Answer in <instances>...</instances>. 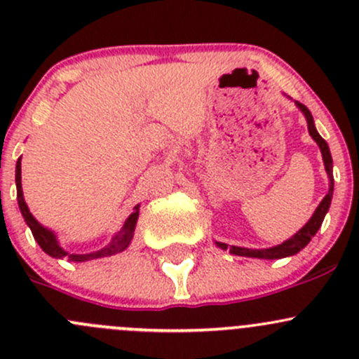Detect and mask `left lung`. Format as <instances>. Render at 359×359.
<instances>
[{"label":"left lung","mask_w":359,"mask_h":359,"mask_svg":"<svg viewBox=\"0 0 359 359\" xmlns=\"http://www.w3.org/2000/svg\"><path fill=\"white\" fill-rule=\"evenodd\" d=\"M297 107L302 111V114L306 116V121H307V130H309V135L316 140V144L320 146L321 151V156H323V163H325V170L328 173V180H330V189H328L327 196L321 200L318 208L314 210L313 217L309 219V222L295 233L290 240L283 241L281 245H276V247H271V248H260V250H253V248H241V247H227L226 243H220V241H215V245L222 250H229L233 255H240V257H253V259H267V260H273V259H283V257H290L299 253L300 250L306 247L311 240H313L314 234L318 233V229L321 227L323 224L325 215H327L328 208H330V203H332V196H334V173H332V168H334V161H332V154L330 149H328V144L325 142L323 137L318 133L316 126H314V119L311 111L307 109L304 104L295 102Z\"/></svg>","instance_id":"obj_1"}]
</instances>
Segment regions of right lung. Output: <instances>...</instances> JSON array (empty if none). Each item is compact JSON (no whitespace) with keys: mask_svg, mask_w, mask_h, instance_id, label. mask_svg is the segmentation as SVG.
<instances>
[{"mask_svg":"<svg viewBox=\"0 0 359 359\" xmlns=\"http://www.w3.org/2000/svg\"><path fill=\"white\" fill-rule=\"evenodd\" d=\"M20 179H22V177H20V158H19V161H17V166H15V184H17V200H19V208L20 212H22L25 224H27L29 229H31L34 240L38 241V245L41 247L43 252L48 253L50 257H53V259H67L71 260V262H86V260L116 255V253L128 248L130 241H132L133 238V231H135V226H137V219H139V205L133 208L132 215L125 220L123 227L116 233V236L112 238L111 243L107 245V247L97 250V252H92V253H81V255H79V253H69L60 247L55 234H53L50 229H46L45 226H41V224L32 217V213L29 212L27 205H25L24 201L22 182H20Z\"/></svg>","mask_w":359,"mask_h":359,"instance_id":"obj_1","label":"right lung"}]
</instances>
